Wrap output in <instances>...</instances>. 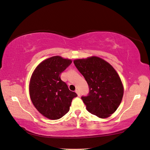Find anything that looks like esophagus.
I'll list each match as a JSON object with an SVG mask.
<instances>
[{"mask_svg": "<svg viewBox=\"0 0 150 150\" xmlns=\"http://www.w3.org/2000/svg\"><path fill=\"white\" fill-rule=\"evenodd\" d=\"M75 92L77 93V94L78 95V96H80V95H81V92H80V91H79V90H75Z\"/></svg>", "mask_w": 150, "mask_h": 150, "instance_id": "1", "label": "esophagus"}]
</instances>
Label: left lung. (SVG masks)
Segmentation results:
<instances>
[{
    "mask_svg": "<svg viewBox=\"0 0 150 150\" xmlns=\"http://www.w3.org/2000/svg\"><path fill=\"white\" fill-rule=\"evenodd\" d=\"M73 62L88 84V93L81 97L87 110L99 118L110 116L119 107L124 95V87L116 70L96 57Z\"/></svg>",
    "mask_w": 150,
    "mask_h": 150,
    "instance_id": "left-lung-1",
    "label": "left lung"
}]
</instances>
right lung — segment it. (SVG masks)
I'll use <instances>...</instances> for the list:
<instances>
[{
	"instance_id": "obj_1",
	"label": "right lung",
	"mask_w": 150,
	"mask_h": 150,
	"mask_svg": "<svg viewBox=\"0 0 150 150\" xmlns=\"http://www.w3.org/2000/svg\"><path fill=\"white\" fill-rule=\"evenodd\" d=\"M71 62V60L55 56L40 63L32 75L29 86L32 102L49 119L64 116L69 112L72 99L77 96L60 79L61 73Z\"/></svg>"
}]
</instances>
